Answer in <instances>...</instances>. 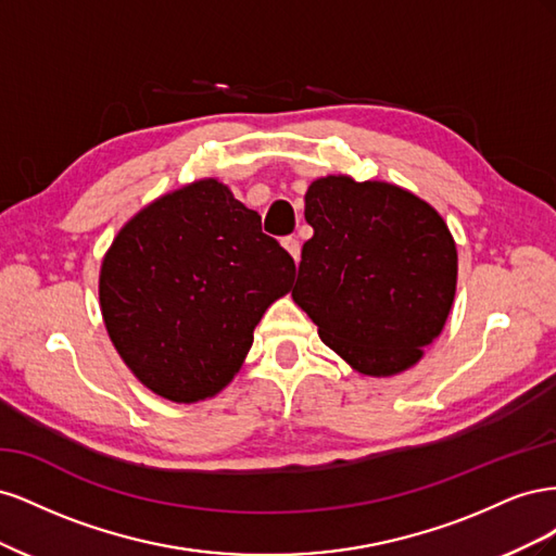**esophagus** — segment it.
Returning a JSON list of instances; mask_svg holds the SVG:
<instances>
[{
	"label": "esophagus",
	"instance_id": "esophagus-1",
	"mask_svg": "<svg viewBox=\"0 0 556 556\" xmlns=\"http://www.w3.org/2000/svg\"><path fill=\"white\" fill-rule=\"evenodd\" d=\"M282 248L290 252V255L294 257V262H299V257H301V243H299V239L285 237V239H282Z\"/></svg>",
	"mask_w": 556,
	"mask_h": 556
}]
</instances>
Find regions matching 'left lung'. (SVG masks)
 <instances>
[{"label":"left lung","instance_id":"1","mask_svg":"<svg viewBox=\"0 0 556 556\" xmlns=\"http://www.w3.org/2000/svg\"><path fill=\"white\" fill-rule=\"evenodd\" d=\"M294 304L319 339L364 376L422 359L457 290V245L443 217L399 185L325 176L306 192Z\"/></svg>","mask_w":556,"mask_h":556}]
</instances>
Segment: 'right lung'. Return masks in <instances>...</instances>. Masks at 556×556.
I'll return each mask as SVG.
<instances>
[{
    "instance_id": "right-lung-1",
    "label": "right lung",
    "mask_w": 556,
    "mask_h": 556,
    "mask_svg": "<svg viewBox=\"0 0 556 556\" xmlns=\"http://www.w3.org/2000/svg\"><path fill=\"white\" fill-rule=\"evenodd\" d=\"M294 271L262 217L204 178L155 199L117 231L99 304L129 371L150 392L194 403L239 374L252 331L290 292Z\"/></svg>"
}]
</instances>
